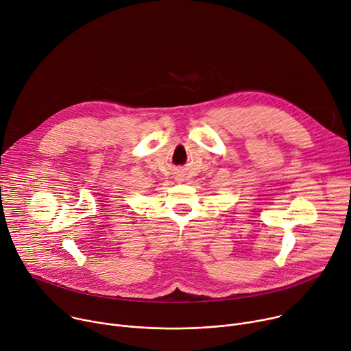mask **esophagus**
<instances>
[{
  "label": "esophagus",
  "mask_w": 351,
  "mask_h": 351,
  "mask_svg": "<svg viewBox=\"0 0 351 351\" xmlns=\"http://www.w3.org/2000/svg\"><path fill=\"white\" fill-rule=\"evenodd\" d=\"M178 180H182V176H179V178H178Z\"/></svg>",
  "instance_id": "obj_1"
}]
</instances>
